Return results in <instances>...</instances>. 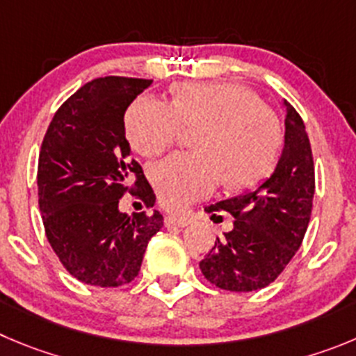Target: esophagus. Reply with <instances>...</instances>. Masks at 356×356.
Returning a JSON list of instances; mask_svg holds the SVG:
<instances>
[{"mask_svg":"<svg viewBox=\"0 0 356 356\" xmlns=\"http://www.w3.org/2000/svg\"><path fill=\"white\" fill-rule=\"evenodd\" d=\"M189 221L191 219L186 218V216H167L165 218V225L167 227H186V225H189Z\"/></svg>","mask_w":356,"mask_h":356,"instance_id":"34e87169","label":"esophagus"}]
</instances>
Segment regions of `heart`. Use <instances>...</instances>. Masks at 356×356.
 Here are the masks:
<instances>
[{
  "label": "heart",
  "instance_id": "obj_1",
  "mask_svg": "<svg viewBox=\"0 0 356 356\" xmlns=\"http://www.w3.org/2000/svg\"><path fill=\"white\" fill-rule=\"evenodd\" d=\"M182 126L197 128L198 152H182L151 168V181L165 207L181 211L221 182L248 188L267 175L283 135L274 112L257 92L237 82H184L174 103L140 96L124 115L126 137L138 154L156 158L181 137Z\"/></svg>",
  "mask_w": 356,
  "mask_h": 356
}]
</instances>
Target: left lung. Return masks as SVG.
<instances>
[{
  "label": "left lung",
  "instance_id": "8db88e82",
  "mask_svg": "<svg viewBox=\"0 0 356 356\" xmlns=\"http://www.w3.org/2000/svg\"><path fill=\"white\" fill-rule=\"evenodd\" d=\"M284 147L274 174L257 189L211 205L227 211L234 228L216 238L200 261L207 281L221 290L254 291L274 283L300 248L314 197V163L298 112L284 102ZM216 216V214H212Z\"/></svg>",
  "mask_w": 356,
  "mask_h": 356
}]
</instances>
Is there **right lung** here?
Wrapping results in <instances>:
<instances>
[{
    "instance_id": "obj_1",
    "label": "right lung",
    "mask_w": 356,
    "mask_h": 356,
    "mask_svg": "<svg viewBox=\"0 0 356 356\" xmlns=\"http://www.w3.org/2000/svg\"><path fill=\"white\" fill-rule=\"evenodd\" d=\"M152 81L102 77L70 96L49 124L38 156V205L63 267L91 286L131 283L163 216L119 211L133 193L156 202L144 170L129 158L124 112Z\"/></svg>"
}]
</instances>
